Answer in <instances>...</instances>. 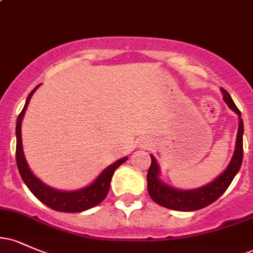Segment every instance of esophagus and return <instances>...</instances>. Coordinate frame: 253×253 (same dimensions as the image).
I'll list each match as a JSON object with an SVG mask.
<instances>
[{
	"mask_svg": "<svg viewBox=\"0 0 253 253\" xmlns=\"http://www.w3.org/2000/svg\"><path fill=\"white\" fill-rule=\"evenodd\" d=\"M144 145H146V144H144ZM147 145H149V144H147Z\"/></svg>",
	"mask_w": 253,
	"mask_h": 253,
	"instance_id": "1",
	"label": "esophagus"
}]
</instances>
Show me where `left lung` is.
Segmentation results:
<instances>
[{
    "instance_id": "obj_1",
    "label": "left lung",
    "mask_w": 253,
    "mask_h": 253,
    "mask_svg": "<svg viewBox=\"0 0 253 253\" xmlns=\"http://www.w3.org/2000/svg\"><path fill=\"white\" fill-rule=\"evenodd\" d=\"M223 100L227 106L233 110L239 118V127H238V134L236 141V150L232 156L228 167L220 176L215 179L196 189L182 190L171 187L159 178L161 169L157 163L153 155L151 156V167L147 171V190L151 199L158 205L165 208L179 211H193L207 207L208 205L216 201L220 196L225 193L229 187L231 182L239 171L243 163V134H244V124L242 119V113L237 108L236 103L233 102L232 97L221 88Z\"/></svg>"
}]
</instances>
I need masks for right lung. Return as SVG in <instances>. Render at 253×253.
<instances>
[{"label":"right lung","mask_w":253,"mask_h":253,"mask_svg":"<svg viewBox=\"0 0 253 253\" xmlns=\"http://www.w3.org/2000/svg\"><path fill=\"white\" fill-rule=\"evenodd\" d=\"M37 85L32 91L30 92L27 98H26V103L22 112L19 114L16 121V164L17 169H19L20 175H21L22 181L27 185V188L32 191L34 196L50 207L51 210H54L57 211H65V213H80V211H84L90 208L95 207L98 203H101L106 199L107 194L109 191L110 181L114 171L124 164L125 162L128 159V157H124V158L119 159V161L109 165L107 169H104L97 178L95 179L91 184L86 185V187L82 188L78 190H71V191H64L58 190L54 188L50 187V185L45 184V183L40 181L38 177L32 172L30 167H28L27 161L25 158L24 147H22V136H21V124L22 119L25 117L26 109H27L28 103H30L32 95L36 92V90L39 88Z\"/></svg>","instance_id":"1"}]
</instances>
